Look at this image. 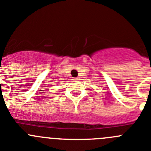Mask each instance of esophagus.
Segmentation results:
<instances>
[{"label":"esophagus","mask_w":151,"mask_h":151,"mask_svg":"<svg viewBox=\"0 0 151 151\" xmlns=\"http://www.w3.org/2000/svg\"><path fill=\"white\" fill-rule=\"evenodd\" d=\"M74 80H79V77H75V78L74 79Z\"/></svg>","instance_id":"esophagus-1"}]
</instances>
